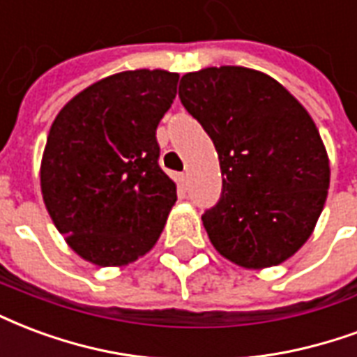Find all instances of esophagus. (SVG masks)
<instances>
[{
	"instance_id": "esophagus-1",
	"label": "esophagus",
	"mask_w": 357,
	"mask_h": 357,
	"mask_svg": "<svg viewBox=\"0 0 357 357\" xmlns=\"http://www.w3.org/2000/svg\"><path fill=\"white\" fill-rule=\"evenodd\" d=\"M187 179H189V174H187V172H181V174H179V183L185 187L187 185Z\"/></svg>"
}]
</instances>
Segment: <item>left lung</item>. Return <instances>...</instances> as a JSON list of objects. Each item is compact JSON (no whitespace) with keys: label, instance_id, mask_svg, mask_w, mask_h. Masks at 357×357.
<instances>
[{"label":"left lung","instance_id":"obj_1","mask_svg":"<svg viewBox=\"0 0 357 357\" xmlns=\"http://www.w3.org/2000/svg\"><path fill=\"white\" fill-rule=\"evenodd\" d=\"M179 100L218 149L221 197L202 213L213 248L245 268L291 257L329 189V158L310 115L278 81L238 66L187 73Z\"/></svg>","mask_w":357,"mask_h":357}]
</instances>
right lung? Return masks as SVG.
Segmentation results:
<instances>
[{
  "label": "right lung",
  "mask_w": 357,
  "mask_h": 357,
  "mask_svg": "<svg viewBox=\"0 0 357 357\" xmlns=\"http://www.w3.org/2000/svg\"><path fill=\"white\" fill-rule=\"evenodd\" d=\"M178 79L165 70L115 73L79 92L52 123L45 206L71 250L94 265L136 261L165 229L178 195L158 165L157 126Z\"/></svg>",
  "instance_id": "add662e5"
}]
</instances>
